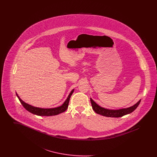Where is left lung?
<instances>
[{"instance_id": "8db88e82", "label": "left lung", "mask_w": 157, "mask_h": 157, "mask_svg": "<svg viewBox=\"0 0 157 157\" xmlns=\"http://www.w3.org/2000/svg\"><path fill=\"white\" fill-rule=\"evenodd\" d=\"M90 99L91 104L92 106V109L97 113L100 114V115H103L105 117H115V118L121 117L127 114L133 112L135 109L138 107V106L140 104V102H141V100H140L134 106H131L128 108L121 109L118 110H111V109H105V108L101 107L100 106L97 104L91 98Z\"/></svg>"}]
</instances>
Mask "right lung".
<instances>
[{"mask_svg": "<svg viewBox=\"0 0 157 157\" xmlns=\"http://www.w3.org/2000/svg\"><path fill=\"white\" fill-rule=\"evenodd\" d=\"M74 91V90H72L71 93L69 94L68 97L67 98V100L65 101L63 104L61 105L60 106L55 108H49V109H45V108H37L33 106L30 105L28 104L23 102L22 100L20 98V97L18 96L17 93H16L17 97L18 98L19 100L20 101L21 104L29 112H30L32 113L37 115L39 116H52V115H58L62 112H65L67 109L68 107V105L69 102L70 98L71 95H72L73 92Z\"/></svg>", "mask_w": 157, "mask_h": 157, "instance_id": "right-lung-1", "label": "right lung"}]
</instances>
